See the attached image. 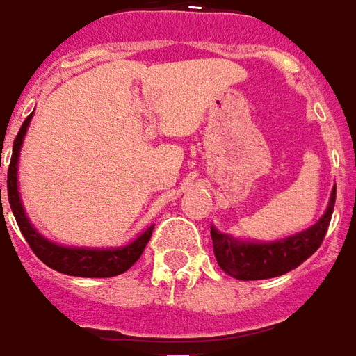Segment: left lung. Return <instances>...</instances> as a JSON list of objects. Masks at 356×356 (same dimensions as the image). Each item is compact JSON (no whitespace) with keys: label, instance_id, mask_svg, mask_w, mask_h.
Instances as JSON below:
<instances>
[{"label":"left lung","instance_id":"obj_1","mask_svg":"<svg viewBox=\"0 0 356 356\" xmlns=\"http://www.w3.org/2000/svg\"><path fill=\"white\" fill-rule=\"evenodd\" d=\"M334 202H336V188L332 189V195L328 200L327 212L323 213V218L315 225L298 232L295 236L270 242V244L238 242L229 234H223L210 227L218 264L225 274L236 280H244V282L287 274L296 266H300L306 259L312 257L315 251L319 250L330 225Z\"/></svg>","mask_w":356,"mask_h":356}]
</instances>
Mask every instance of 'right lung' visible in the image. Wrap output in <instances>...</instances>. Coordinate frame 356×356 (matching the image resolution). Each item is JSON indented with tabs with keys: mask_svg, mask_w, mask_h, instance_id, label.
<instances>
[{
	"mask_svg": "<svg viewBox=\"0 0 356 356\" xmlns=\"http://www.w3.org/2000/svg\"><path fill=\"white\" fill-rule=\"evenodd\" d=\"M33 114H29L24 120L22 127L18 131V135L13 144V156H10L9 172H7V197H9L10 210L15 213V219L20 231H22L24 238L29 244L31 251L37 257L41 259L42 263L50 266V268L58 270L61 274H69V276L79 277H112L118 274H124L125 270H129L133 264L137 263L140 255H143L144 248L152 238V231L154 225L148 227L146 231L133 240L129 245L118 248V250H86V248H63L58 245L50 240L42 238L41 234L31 227V223L24 213L22 202H20V195H18V186H16V170H18V154H20V146H22L24 135L28 131L29 120ZM0 204H1V189H0Z\"/></svg>",
	"mask_w": 356,
	"mask_h": 356,
	"instance_id": "1",
	"label": "right lung"
}]
</instances>
